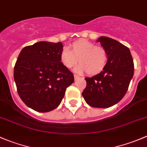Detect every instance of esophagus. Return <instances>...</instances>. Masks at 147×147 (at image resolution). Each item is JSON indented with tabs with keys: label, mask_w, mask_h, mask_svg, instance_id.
Wrapping results in <instances>:
<instances>
[{
	"label": "esophagus",
	"mask_w": 147,
	"mask_h": 147,
	"mask_svg": "<svg viewBox=\"0 0 147 147\" xmlns=\"http://www.w3.org/2000/svg\"><path fill=\"white\" fill-rule=\"evenodd\" d=\"M74 78H75V80L76 81L77 80H78L79 79V76H78V75H74Z\"/></svg>",
	"instance_id": "1"
}]
</instances>
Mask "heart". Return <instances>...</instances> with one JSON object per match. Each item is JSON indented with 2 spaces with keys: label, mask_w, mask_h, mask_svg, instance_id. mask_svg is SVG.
I'll return each mask as SVG.
<instances>
[{
  "label": "heart",
  "mask_w": 147,
  "mask_h": 147,
  "mask_svg": "<svg viewBox=\"0 0 147 147\" xmlns=\"http://www.w3.org/2000/svg\"><path fill=\"white\" fill-rule=\"evenodd\" d=\"M62 64L67 69L75 67L78 73L87 72L90 75H95L101 72L107 62V54L105 49L96 46L92 42L86 39L75 41L69 46V50L64 49L60 53Z\"/></svg>",
  "instance_id": "obj_1"
}]
</instances>
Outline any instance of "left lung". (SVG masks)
Segmentation results:
<instances>
[{"instance_id": "obj_1", "label": "left lung", "mask_w": 147, "mask_h": 147, "mask_svg": "<svg viewBox=\"0 0 147 147\" xmlns=\"http://www.w3.org/2000/svg\"><path fill=\"white\" fill-rule=\"evenodd\" d=\"M107 54L103 70L84 78L87 86L82 92L85 102L97 108H108L118 103L128 90L134 75V62L128 47L121 42L101 36L97 40Z\"/></svg>"}]
</instances>
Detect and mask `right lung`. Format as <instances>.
<instances>
[{
	"instance_id": "right-lung-1",
	"label": "right lung",
	"mask_w": 147,
	"mask_h": 147,
	"mask_svg": "<svg viewBox=\"0 0 147 147\" xmlns=\"http://www.w3.org/2000/svg\"><path fill=\"white\" fill-rule=\"evenodd\" d=\"M61 42L40 41L20 51L14 67L19 96L28 107L47 112L59 106L74 75L62 64Z\"/></svg>"
}]
</instances>
